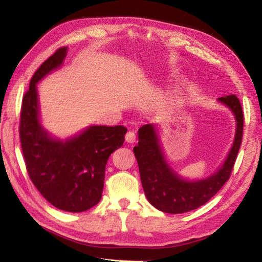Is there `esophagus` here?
<instances>
[{"mask_svg":"<svg viewBox=\"0 0 262 262\" xmlns=\"http://www.w3.org/2000/svg\"><path fill=\"white\" fill-rule=\"evenodd\" d=\"M125 140H126L127 143H134V142L136 141V134H135V132H133V130L128 132L127 134H126V136H125Z\"/></svg>","mask_w":262,"mask_h":262,"instance_id":"34e87169","label":"esophagus"}]
</instances>
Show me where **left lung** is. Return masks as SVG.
Listing matches in <instances>:
<instances>
[{"label":"left lung","instance_id":"left-lung-1","mask_svg":"<svg viewBox=\"0 0 262 262\" xmlns=\"http://www.w3.org/2000/svg\"><path fill=\"white\" fill-rule=\"evenodd\" d=\"M236 119L234 143L224 164L215 174L199 181H187L166 163L154 126L147 124L138 129V145L134 154L140 169L142 186L147 200L155 208L168 214H181L197 209L219 192L230 179L243 135V111L235 94L219 98Z\"/></svg>","mask_w":262,"mask_h":262}]
</instances>
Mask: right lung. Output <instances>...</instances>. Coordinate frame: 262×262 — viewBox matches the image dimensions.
<instances>
[{
  "mask_svg": "<svg viewBox=\"0 0 262 262\" xmlns=\"http://www.w3.org/2000/svg\"><path fill=\"white\" fill-rule=\"evenodd\" d=\"M68 47H60L32 75L21 105L20 142L32 183L48 203L71 213L96 206L102 196L105 164L122 146L124 126H90L65 142L55 140L38 118L36 84L63 64Z\"/></svg>",
  "mask_w": 262,
  "mask_h": 262,
  "instance_id": "add662e5",
  "label": "right lung"
}]
</instances>
